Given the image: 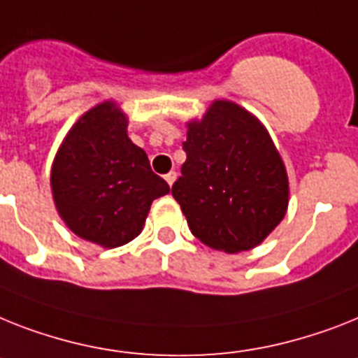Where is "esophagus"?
Wrapping results in <instances>:
<instances>
[{"instance_id":"1","label":"esophagus","mask_w":358,"mask_h":358,"mask_svg":"<svg viewBox=\"0 0 358 358\" xmlns=\"http://www.w3.org/2000/svg\"><path fill=\"white\" fill-rule=\"evenodd\" d=\"M164 179H166V182L170 186L173 185V182H176V179H177V173L176 172H170V173H166V176H164Z\"/></svg>"}]
</instances>
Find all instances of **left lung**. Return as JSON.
<instances>
[{
  "label": "left lung",
  "mask_w": 358,
  "mask_h": 358,
  "mask_svg": "<svg viewBox=\"0 0 358 358\" xmlns=\"http://www.w3.org/2000/svg\"><path fill=\"white\" fill-rule=\"evenodd\" d=\"M186 128L172 196L192 234L229 254L258 247L289 206L287 170L267 128L232 100H214Z\"/></svg>",
  "instance_id": "left-lung-1"
}]
</instances>
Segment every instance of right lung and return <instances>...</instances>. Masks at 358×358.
I'll list each match as a JSON object with an SVG mask.
<instances>
[{"label": "right lung", "mask_w": 358, "mask_h": 358, "mask_svg": "<svg viewBox=\"0 0 358 358\" xmlns=\"http://www.w3.org/2000/svg\"><path fill=\"white\" fill-rule=\"evenodd\" d=\"M56 212L78 238L115 249L143 232L153 199L168 182L128 137V115L115 100L87 109L67 131L51 166Z\"/></svg>", "instance_id": "1"}]
</instances>
